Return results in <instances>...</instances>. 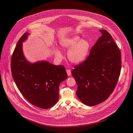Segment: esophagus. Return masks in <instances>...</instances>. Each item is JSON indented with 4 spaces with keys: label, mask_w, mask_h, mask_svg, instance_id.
<instances>
[{
    "label": "esophagus",
    "mask_w": 133,
    "mask_h": 133,
    "mask_svg": "<svg viewBox=\"0 0 133 133\" xmlns=\"http://www.w3.org/2000/svg\"><path fill=\"white\" fill-rule=\"evenodd\" d=\"M66 72L67 73V75L68 76H70L71 75V71L70 69H67L66 70Z\"/></svg>",
    "instance_id": "1"
}]
</instances>
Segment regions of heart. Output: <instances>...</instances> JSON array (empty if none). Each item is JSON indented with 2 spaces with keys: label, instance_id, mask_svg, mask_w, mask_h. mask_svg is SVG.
<instances>
[{
  "label": "heart",
  "instance_id": "1",
  "mask_svg": "<svg viewBox=\"0 0 133 133\" xmlns=\"http://www.w3.org/2000/svg\"><path fill=\"white\" fill-rule=\"evenodd\" d=\"M59 44L63 49L69 50L68 58L71 62L76 64L83 62L87 58L91 47L89 41L82 39L76 35L62 39ZM54 52L56 57L61 58L63 57L62 53L58 48H55Z\"/></svg>",
  "mask_w": 133,
  "mask_h": 133
}]
</instances>
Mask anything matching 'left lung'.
I'll return each mask as SVG.
<instances>
[{"mask_svg":"<svg viewBox=\"0 0 133 133\" xmlns=\"http://www.w3.org/2000/svg\"><path fill=\"white\" fill-rule=\"evenodd\" d=\"M99 31L102 36L91 48L86 60L71 71L78 86L77 96L88 106L98 105L109 97L121 70V53L117 45L107 30Z\"/></svg>","mask_w":133,"mask_h":133,"instance_id":"obj_1","label":"left lung"}]
</instances>
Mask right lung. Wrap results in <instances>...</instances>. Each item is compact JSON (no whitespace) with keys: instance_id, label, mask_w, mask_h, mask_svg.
Instances as JSON below:
<instances>
[{"instance_id":"obj_1","label":"right lung","mask_w":133,"mask_h":133,"mask_svg":"<svg viewBox=\"0 0 133 133\" xmlns=\"http://www.w3.org/2000/svg\"><path fill=\"white\" fill-rule=\"evenodd\" d=\"M29 35L25 32L15 48L11 59L12 76L30 103L41 108H49L57 102L59 85L67 79V74L62 65H54L46 61L32 63L26 59L23 43Z\"/></svg>"}]
</instances>
